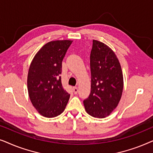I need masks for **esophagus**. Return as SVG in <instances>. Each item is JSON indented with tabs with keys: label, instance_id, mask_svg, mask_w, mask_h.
<instances>
[{
	"label": "esophagus",
	"instance_id": "esophagus-1",
	"mask_svg": "<svg viewBox=\"0 0 153 153\" xmlns=\"http://www.w3.org/2000/svg\"><path fill=\"white\" fill-rule=\"evenodd\" d=\"M73 91H74V94H77V93H78V88L77 87L73 88Z\"/></svg>",
	"mask_w": 153,
	"mask_h": 153
}]
</instances>
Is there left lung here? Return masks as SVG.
Returning a JSON list of instances; mask_svg holds the SVG:
<instances>
[{
  "instance_id": "8db88e82",
  "label": "left lung",
  "mask_w": 153,
  "mask_h": 153,
  "mask_svg": "<svg viewBox=\"0 0 153 153\" xmlns=\"http://www.w3.org/2000/svg\"><path fill=\"white\" fill-rule=\"evenodd\" d=\"M90 59L91 91L83 104L90 116L104 118L111 114L120 100L123 90L122 69L114 51L95 39Z\"/></svg>"
}]
</instances>
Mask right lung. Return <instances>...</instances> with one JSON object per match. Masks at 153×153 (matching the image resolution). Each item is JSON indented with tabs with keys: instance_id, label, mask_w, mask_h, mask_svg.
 <instances>
[{
	"instance_id": "add662e5",
	"label": "right lung",
	"mask_w": 153,
	"mask_h": 153,
	"mask_svg": "<svg viewBox=\"0 0 153 153\" xmlns=\"http://www.w3.org/2000/svg\"><path fill=\"white\" fill-rule=\"evenodd\" d=\"M72 40L51 41L35 54L28 70L27 86L31 103L46 118L64 111L70 95L61 83L62 61Z\"/></svg>"
}]
</instances>
